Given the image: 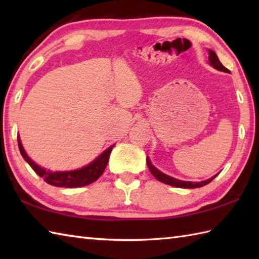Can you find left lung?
Masks as SVG:
<instances>
[{
  "label": "left lung",
  "instance_id": "obj_1",
  "mask_svg": "<svg viewBox=\"0 0 259 259\" xmlns=\"http://www.w3.org/2000/svg\"><path fill=\"white\" fill-rule=\"evenodd\" d=\"M208 60H209V64L211 65V67L213 69H216L218 71H223V72H227V73H230L229 70L227 68H225L224 65L222 64V62L219 61V59L217 57V54L214 53V51L210 50L209 49L208 50ZM147 166L148 168H149L150 172L153 175V177H155L157 180L161 181V183L166 184V185H169V186H174V187H178V188H187V189H191V188H199V187H202V186H206L207 184L210 183L211 180H213L214 178H216L217 175L212 176L211 178H209L207 180H203V181H199V183H192V181H184V180H179V179H176L174 177H170V176L166 175L161 172L160 170L157 169L153 164L151 163L149 157H147Z\"/></svg>",
  "mask_w": 259,
  "mask_h": 259
}]
</instances>
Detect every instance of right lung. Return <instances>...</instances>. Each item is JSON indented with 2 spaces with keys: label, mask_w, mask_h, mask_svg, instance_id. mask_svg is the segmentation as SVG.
<instances>
[{
  "label": "right lung",
  "mask_w": 259,
  "mask_h": 259,
  "mask_svg": "<svg viewBox=\"0 0 259 259\" xmlns=\"http://www.w3.org/2000/svg\"><path fill=\"white\" fill-rule=\"evenodd\" d=\"M18 144L22 157H23L24 160L30 164V167L34 170L36 175L40 176V177L43 178V180L49 185L56 187H64V188H76V187H83L95 183V181L99 179V177L103 174L104 169H106L109 161L110 153H111L114 147V145L110 146L100 156H98L95 160L80 169L69 170V171H52V170H47L46 168L38 166V164H36L29 156H27L23 146H22L19 135Z\"/></svg>",
  "instance_id": "1"
}]
</instances>
